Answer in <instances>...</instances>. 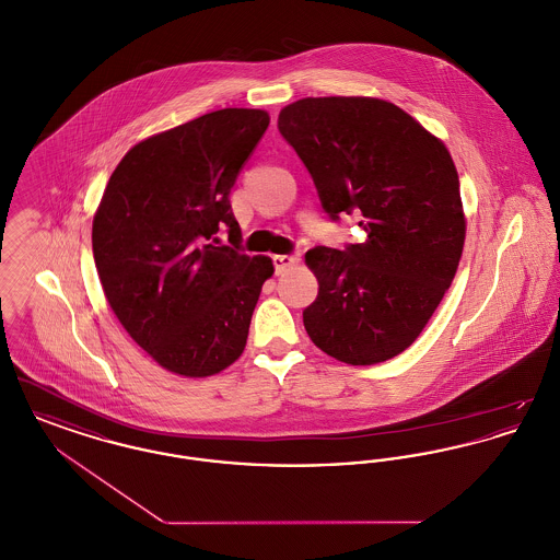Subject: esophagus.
I'll use <instances>...</instances> for the list:
<instances>
[{
  "label": "esophagus",
  "instance_id": "obj_1",
  "mask_svg": "<svg viewBox=\"0 0 560 560\" xmlns=\"http://www.w3.org/2000/svg\"><path fill=\"white\" fill-rule=\"evenodd\" d=\"M298 260H300V254H298V252H295V254H277V256H272V265H275L277 275H281L283 270L293 267Z\"/></svg>",
  "mask_w": 560,
  "mask_h": 560
}]
</instances>
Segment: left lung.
Wrapping results in <instances>:
<instances>
[{
	"instance_id": "1",
	"label": "left lung",
	"mask_w": 560,
	"mask_h": 560,
	"mask_svg": "<svg viewBox=\"0 0 560 560\" xmlns=\"http://www.w3.org/2000/svg\"><path fill=\"white\" fill-rule=\"evenodd\" d=\"M279 132L306 165L323 212L361 215L363 243L315 247L319 281L304 308L311 340L348 365H373L411 347L450 290L466 220L445 144L402 108L363 96L302 98Z\"/></svg>"
}]
</instances>
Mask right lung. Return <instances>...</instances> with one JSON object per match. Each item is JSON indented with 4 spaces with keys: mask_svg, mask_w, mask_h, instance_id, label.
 Here are the masks:
<instances>
[{
    "mask_svg": "<svg viewBox=\"0 0 560 560\" xmlns=\"http://www.w3.org/2000/svg\"><path fill=\"white\" fill-rule=\"evenodd\" d=\"M268 121L260 108L213 110L138 142L108 178L92 224L96 270L119 323L167 372L213 375L245 348L275 268L243 254L229 195Z\"/></svg>",
    "mask_w": 560,
    "mask_h": 560,
    "instance_id": "right-lung-1",
    "label": "right lung"
}]
</instances>
